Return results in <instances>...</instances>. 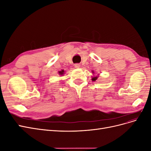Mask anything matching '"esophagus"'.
<instances>
[{
    "label": "esophagus",
    "instance_id": "obj_1",
    "mask_svg": "<svg viewBox=\"0 0 151 151\" xmlns=\"http://www.w3.org/2000/svg\"><path fill=\"white\" fill-rule=\"evenodd\" d=\"M80 66H81V65L79 64V63H76V64L74 65V67H75V68H80Z\"/></svg>",
    "mask_w": 151,
    "mask_h": 151
}]
</instances>
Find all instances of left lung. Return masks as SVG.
Masks as SVG:
<instances>
[{
	"label": "left lung",
	"mask_w": 151,
	"mask_h": 151,
	"mask_svg": "<svg viewBox=\"0 0 151 151\" xmlns=\"http://www.w3.org/2000/svg\"><path fill=\"white\" fill-rule=\"evenodd\" d=\"M92 73H93V74H94V72L93 70H92ZM98 78V76H94V77H92V79H92L93 81H96V80H97Z\"/></svg>",
	"instance_id": "1"
}]
</instances>
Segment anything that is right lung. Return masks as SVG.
<instances>
[{
  "mask_svg": "<svg viewBox=\"0 0 151 151\" xmlns=\"http://www.w3.org/2000/svg\"><path fill=\"white\" fill-rule=\"evenodd\" d=\"M58 74H60V76H63V74H64V70H62L60 71H58Z\"/></svg>",
  "mask_w": 151,
  "mask_h": 151,
  "instance_id": "add662e5",
  "label": "right lung"
}]
</instances>
